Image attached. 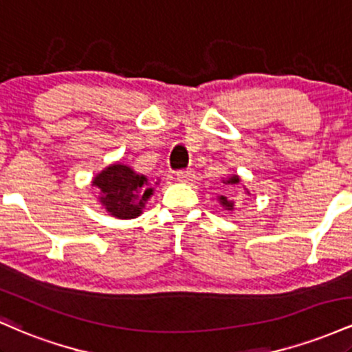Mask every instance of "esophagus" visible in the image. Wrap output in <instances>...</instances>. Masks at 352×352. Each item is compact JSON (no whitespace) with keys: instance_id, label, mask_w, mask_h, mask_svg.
<instances>
[{"instance_id":"1","label":"esophagus","mask_w":352,"mask_h":352,"mask_svg":"<svg viewBox=\"0 0 352 352\" xmlns=\"http://www.w3.org/2000/svg\"><path fill=\"white\" fill-rule=\"evenodd\" d=\"M193 177H195V175H193L192 170H180V172H177V180L185 182V184L192 182Z\"/></svg>"}]
</instances>
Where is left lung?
<instances>
[{
	"mask_svg": "<svg viewBox=\"0 0 352 352\" xmlns=\"http://www.w3.org/2000/svg\"><path fill=\"white\" fill-rule=\"evenodd\" d=\"M223 184L232 185V187H235V185L240 184V177H238V175H232V177H230V179L223 180ZM218 200H220V205H221V207H223L225 210H233V207H235V204H233V200H228L225 195H221Z\"/></svg>",
	"mask_w": 352,
	"mask_h": 352,
	"instance_id": "left-lung-1",
	"label": "left lung"
}]
</instances>
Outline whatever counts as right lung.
<instances>
[{"mask_svg": "<svg viewBox=\"0 0 352 352\" xmlns=\"http://www.w3.org/2000/svg\"><path fill=\"white\" fill-rule=\"evenodd\" d=\"M92 185L99 188L100 205L107 210L109 215L119 220L139 217L145 201L153 195V188L147 177L119 162L109 165L98 173Z\"/></svg>", "mask_w": 352, "mask_h": 352, "instance_id": "add662e5", "label": "right lung"}]
</instances>
